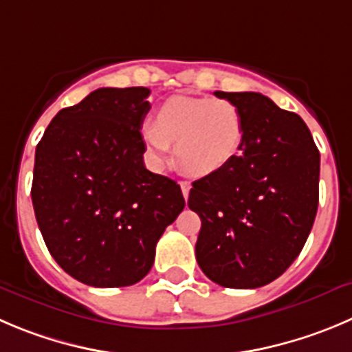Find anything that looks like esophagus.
Masks as SVG:
<instances>
[{"instance_id": "esophagus-1", "label": "esophagus", "mask_w": 352, "mask_h": 352, "mask_svg": "<svg viewBox=\"0 0 352 352\" xmlns=\"http://www.w3.org/2000/svg\"><path fill=\"white\" fill-rule=\"evenodd\" d=\"M179 186H182L183 197H185V199H188L190 188H192V185H190V182H182V183H179Z\"/></svg>"}]
</instances>
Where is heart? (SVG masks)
Instances as JSON below:
<instances>
[{
	"instance_id": "1",
	"label": "heart",
	"mask_w": 352,
	"mask_h": 352,
	"mask_svg": "<svg viewBox=\"0 0 352 352\" xmlns=\"http://www.w3.org/2000/svg\"><path fill=\"white\" fill-rule=\"evenodd\" d=\"M142 136L157 167L166 164L176 143V157L186 170L207 176L239 155L245 120L239 105L226 98L176 95L157 109L155 124H145Z\"/></svg>"
}]
</instances>
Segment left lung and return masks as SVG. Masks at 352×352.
<instances>
[{"mask_svg":"<svg viewBox=\"0 0 352 352\" xmlns=\"http://www.w3.org/2000/svg\"><path fill=\"white\" fill-rule=\"evenodd\" d=\"M239 105L245 138L239 155L193 182L188 207L202 228L195 254L209 280L257 289L296 261L318 210L320 152L297 113L254 91H214Z\"/></svg>","mask_w":352,"mask_h":352,"instance_id":"obj_1","label":"left lung"}]
</instances>
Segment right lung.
<instances>
[{
  "mask_svg": "<svg viewBox=\"0 0 352 352\" xmlns=\"http://www.w3.org/2000/svg\"><path fill=\"white\" fill-rule=\"evenodd\" d=\"M148 95L143 86L96 89L60 110L36 146V221L53 259L86 285L140 282L185 207L178 183L143 164Z\"/></svg>",
  "mask_w": 352,
  "mask_h": 352,
  "instance_id": "1",
  "label": "right lung"
}]
</instances>
